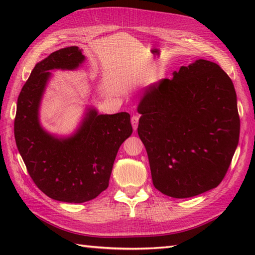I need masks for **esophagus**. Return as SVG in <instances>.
<instances>
[{"mask_svg":"<svg viewBox=\"0 0 255 255\" xmlns=\"http://www.w3.org/2000/svg\"><path fill=\"white\" fill-rule=\"evenodd\" d=\"M130 122H131V125H132V128H133V130L136 131V130H137V128H138V122H139V117H138L137 115H133V116L131 117V119H130Z\"/></svg>","mask_w":255,"mask_h":255,"instance_id":"1","label":"esophagus"}]
</instances>
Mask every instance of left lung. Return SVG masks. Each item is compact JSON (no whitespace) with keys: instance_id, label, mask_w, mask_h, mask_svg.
<instances>
[{"instance_id":"left-lung-1","label":"left lung","mask_w":255,"mask_h":255,"mask_svg":"<svg viewBox=\"0 0 255 255\" xmlns=\"http://www.w3.org/2000/svg\"><path fill=\"white\" fill-rule=\"evenodd\" d=\"M137 111L156 189L188 198L219 185L239 142L240 118L234 83L217 63L181 67L148 86Z\"/></svg>"}]
</instances>
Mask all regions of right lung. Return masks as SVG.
<instances>
[{"mask_svg":"<svg viewBox=\"0 0 255 255\" xmlns=\"http://www.w3.org/2000/svg\"><path fill=\"white\" fill-rule=\"evenodd\" d=\"M84 61L82 49L72 46L38 62L20 91L14 122L16 145L32 181L48 197L64 203L88 202L105 191L118 149L132 133L128 113L104 115L91 105L68 136L42 126L40 105L51 71H73Z\"/></svg>","mask_w":255,"mask_h":255,"instance_id":"1","label":"right lung"}]
</instances>
